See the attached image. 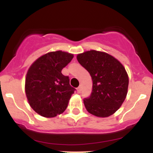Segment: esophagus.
<instances>
[{"instance_id": "34e87169", "label": "esophagus", "mask_w": 153, "mask_h": 153, "mask_svg": "<svg viewBox=\"0 0 153 153\" xmlns=\"http://www.w3.org/2000/svg\"><path fill=\"white\" fill-rule=\"evenodd\" d=\"M77 92H78V93H81V86H79L78 88H77Z\"/></svg>"}]
</instances>
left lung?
<instances>
[{
	"label": "left lung",
	"instance_id": "left-lung-1",
	"mask_svg": "<svg viewBox=\"0 0 153 153\" xmlns=\"http://www.w3.org/2000/svg\"><path fill=\"white\" fill-rule=\"evenodd\" d=\"M77 60L92 80V93L84 99L86 110L101 118L112 115L127 94L129 78L124 66L112 55L96 50L78 54Z\"/></svg>",
	"mask_w": 153,
	"mask_h": 153
}]
</instances>
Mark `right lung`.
<instances>
[{"label":"right lung","mask_w":153,"mask_h":153,"mask_svg":"<svg viewBox=\"0 0 153 153\" xmlns=\"http://www.w3.org/2000/svg\"><path fill=\"white\" fill-rule=\"evenodd\" d=\"M74 55L62 51L48 52L38 58L29 68L25 92L31 107L38 115L52 118L67 109L75 89L69 78L61 73Z\"/></svg>","instance_id":"right-lung-1"}]
</instances>
